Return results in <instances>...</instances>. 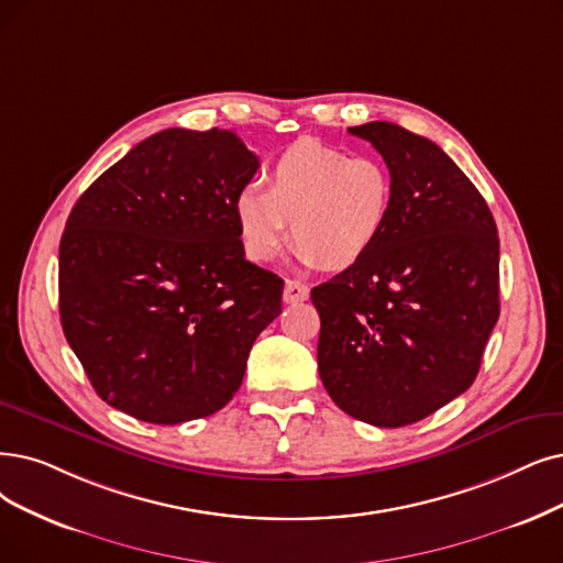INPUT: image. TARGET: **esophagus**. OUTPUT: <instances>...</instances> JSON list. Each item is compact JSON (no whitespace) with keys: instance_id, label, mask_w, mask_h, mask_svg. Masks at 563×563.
<instances>
[{"instance_id":"34e87169","label":"esophagus","mask_w":563,"mask_h":563,"mask_svg":"<svg viewBox=\"0 0 563 563\" xmlns=\"http://www.w3.org/2000/svg\"><path fill=\"white\" fill-rule=\"evenodd\" d=\"M309 298V286L296 279H288L284 286V302L286 305H296V302H305Z\"/></svg>"}]
</instances>
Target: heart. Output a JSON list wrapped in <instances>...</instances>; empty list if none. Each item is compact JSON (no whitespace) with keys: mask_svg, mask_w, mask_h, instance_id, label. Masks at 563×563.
Returning a JSON list of instances; mask_svg holds the SVG:
<instances>
[{"mask_svg":"<svg viewBox=\"0 0 563 563\" xmlns=\"http://www.w3.org/2000/svg\"><path fill=\"white\" fill-rule=\"evenodd\" d=\"M265 194L242 189L235 223L244 254L275 261L290 233L302 265L346 269L384 238L395 206L388 166L313 139L288 145L265 170Z\"/></svg>","mask_w":563,"mask_h":563,"instance_id":"heart-1","label":"heart"}]
</instances>
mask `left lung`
Wrapping results in <instances>:
<instances>
[{
  "instance_id": "obj_1",
  "label": "left lung",
  "mask_w": 563,
  "mask_h": 563,
  "mask_svg": "<svg viewBox=\"0 0 563 563\" xmlns=\"http://www.w3.org/2000/svg\"><path fill=\"white\" fill-rule=\"evenodd\" d=\"M395 183L374 252L311 288L319 374L332 401L376 427H404L462 395L499 319L497 223L437 143L393 122L349 129Z\"/></svg>"
}]
</instances>
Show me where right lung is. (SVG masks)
I'll list each match as a JSON object with an SVG mask.
<instances>
[{
  "mask_svg": "<svg viewBox=\"0 0 563 563\" xmlns=\"http://www.w3.org/2000/svg\"><path fill=\"white\" fill-rule=\"evenodd\" d=\"M258 156L227 129H166L78 198L59 242V319L97 395L177 424L238 393L284 282L244 258L235 198Z\"/></svg>",
  "mask_w": 563,
  "mask_h": 563,
  "instance_id": "add662e5",
  "label": "right lung"
}]
</instances>
